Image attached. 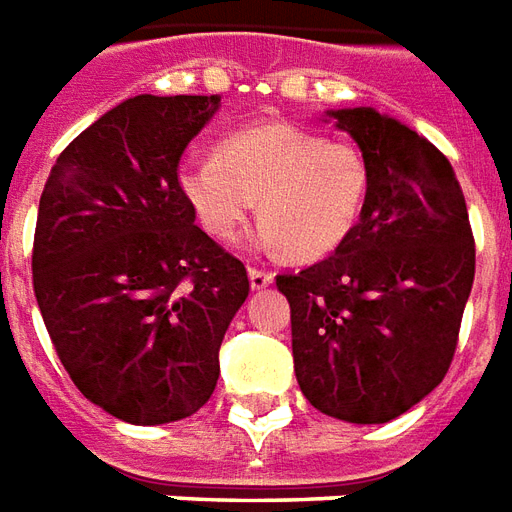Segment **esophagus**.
I'll list each match as a JSON object with an SVG mask.
<instances>
[{
	"instance_id": "esophagus-1",
	"label": "esophagus",
	"mask_w": 512,
	"mask_h": 512,
	"mask_svg": "<svg viewBox=\"0 0 512 512\" xmlns=\"http://www.w3.org/2000/svg\"><path fill=\"white\" fill-rule=\"evenodd\" d=\"M271 282H274L271 271H266V268H249V285H252V290H266Z\"/></svg>"
}]
</instances>
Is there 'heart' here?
Segmentation results:
<instances>
[{"label":"heart","mask_w":512,"mask_h":512,"mask_svg":"<svg viewBox=\"0 0 512 512\" xmlns=\"http://www.w3.org/2000/svg\"><path fill=\"white\" fill-rule=\"evenodd\" d=\"M179 184L211 236H236L257 198V238L295 260H317L361 217L369 162L350 140L257 124L227 135L217 157L184 162Z\"/></svg>","instance_id":"b5f03b06"}]
</instances>
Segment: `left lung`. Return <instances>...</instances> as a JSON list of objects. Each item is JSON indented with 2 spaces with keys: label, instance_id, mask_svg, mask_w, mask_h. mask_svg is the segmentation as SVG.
<instances>
[{
  "label": "left lung",
  "instance_id": "8db88e82",
  "mask_svg": "<svg viewBox=\"0 0 512 512\" xmlns=\"http://www.w3.org/2000/svg\"><path fill=\"white\" fill-rule=\"evenodd\" d=\"M369 162L361 219L320 263L279 274L312 407L388 423L448 374L475 279V238L448 157L374 108L328 111Z\"/></svg>",
  "mask_w": 512,
  "mask_h": 512
}]
</instances>
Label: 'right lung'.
Instances as JSON below:
<instances>
[{"label": "right lung", "mask_w": 512, "mask_h": 512, "mask_svg": "<svg viewBox=\"0 0 512 512\" xmlns=\"http://www.w3.org/2000/svg\"><path fill=\"white\" fill-rule=\"evenodd\" d=\"M219 97L138 94L59 154L34 227L37 306L75 388L135 426L198 412L249 295L244 263L195 225L179 184Z\"/></svg>", "instance_id": "obj_1"}]
</instances>
